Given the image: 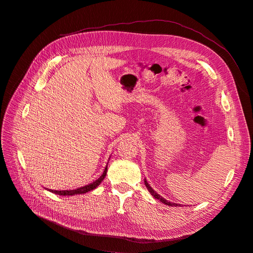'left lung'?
<instances>
[{
  "label": "left lung",
  "mask_w": 253,
  "mask_h": 253,
  "mask_svg": "<svg viewBox=\"0 0 253 253\" xmlns=\"http://www.w3.org/2000/svg\"><path fill=\"white\" fill-rule=\"evenodd\" d=\"M144 182H145V185H146V187H147V189L149 190V192L150 194L155 198V199H158V200H160L162 203H164V204H166V205H168V206H172V207H176V206H181V205H179V204H176V203H172V202H169V201H167V200H165L163 197H161L159 194H156V191H154L151 187H150V185L148 184V182L146 181V179H144Z\"/></svg>",
  "instance_id": "left-lung-1"
}]
</instances>
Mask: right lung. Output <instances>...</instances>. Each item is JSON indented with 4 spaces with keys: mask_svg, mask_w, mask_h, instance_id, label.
Returning <instances> with one entry per match:
<instances>
[{
    "mask_svg": "<svg viewBox=\"0 0 253 253\" xmlns=\"http://www.w3.org/2000/svg\"><path fill=\"white\" fill-rule=\"evenodd\" d=\"M107 174V166L105 168V171L103 172V174L101 175L100 178H98L97 180H94V181L88 185H85V186H82V187H79V188H76V189H72V190H52V189H48L49 191L53 192V194H56V195H59V196H73V195H80V194H85V192L87 191H90L92 189H94L95 187H97L101 182L102 180L105 178Z\"/></svg>",
    "mask_w": 253,
    "mask_h": 253,
    "instance_id": "obj_1",
    "label": "right lung"
}]
</instances>
